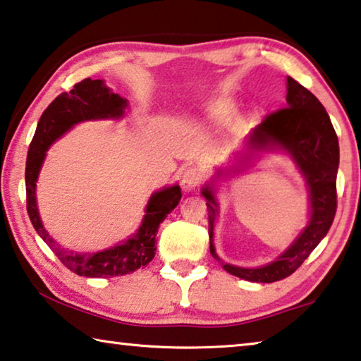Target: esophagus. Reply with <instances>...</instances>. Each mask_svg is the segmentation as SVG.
Masks as SVG:
<instances>
[{"mask_svg":"<svg viewBox=\"0 0 361 361\" xmlns=\"http://www.w3.org/2000/svg\"><path fill=\"white\" fill-rule=\"evenodd\" d=\"M202 183V171L197 167H188L183 171L181 176V188L186 191L196 190V188Z\"/></svg>","mask_w":361,"mask_h":361,"instance_id":"1","label":"esophagus"}]
</instances>
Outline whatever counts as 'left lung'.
Listing matches in <instances>:
<instances>
[{"instance_id": "obj_1", "label": "left lung", "mask_w": 361, "mask_h": 361, "mask_svg": "<svg viewBox=\"0 0 361 361\" xmlns=\"http://www.w3.org/2000/svg\"><path fill=\"white\" fill-rule=\"evenodd\" d=\"M286 102L278 111L263 118L249 140L250 149L260 151L268 146H279L288 151L305 175L310 188L312 219L305 231L286 252L260 268H239L221 262L214 243V221L216 204L210 188H204L209 210L210 254L221 263L223 270L252 283L281 281L305 262L312 250L326 236L333 225L337 209V167H339V141L328 112L314 96L293 77L286 78Z\"/></svg>"}]
</instances>
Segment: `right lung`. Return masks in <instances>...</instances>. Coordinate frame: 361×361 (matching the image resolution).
<instances>
[{
    "label": "right lung",
    "mask_w": 361,
    "mask_h": 361,
    "mask_svg": "<svg viewBox=\"0 0 361 361\" xmlns=\"http://www.w3.org/2000/svg\"><path fill=\"white\" fill-rule=\"evenodd\" d=\"M125 106H127V101L106 88L102 80L85 78L73 85L68 93H61L44 109L38 120L30 147H28L25 164L27 214L39 238L49 245L62 265L77 273L78 276L114 278L145 268L156 255V234L159 225L181 201L180 186L165 188L156 192L147 204L145 220L136 236L98 254L80 255L73 254L72 250L61 249L43 228L35 201V183L38 171L42 169L44 152L75 123L91 118L120 117Z\"/></svg>",
    "instance_id": "right-lung-1"
}]
</instances>
